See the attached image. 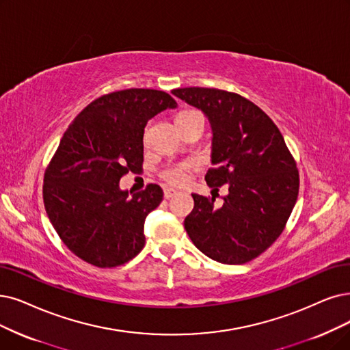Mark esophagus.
I'll use <instances>...</instances> for the list:
<instances>
[{
	"label": "esophagus",
	"mask_w": 350,
	"mask_h": 350,
	"mask_svg": "<svg viewBox=\"0 0 350 350\" xmlns=\"http://www.w3.org/2000/svg\"><path fill=\"white\" fill-rule=\"evenodd\" d=\"M175 195H176V191H175V189H172V188H163V197H165L166 200H170V198L175 197Z\"/></svg>",
	"instance_id": "34e87169"
}]
</instances>
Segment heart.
<instances>
[{
  "mask_svg": "<svg viewBox=\"0 0 350 350\" xmlns=\"http://www.w3.org/2000/svg\"><path fill=\"white\" fill-rule=\"evenodd\" d=\"M198 113L197 110H184L180 111V113L178 115L176 120L180 119V118H185V116H189V115H195ZM193 167V163L192 162H179V163H174V165H170L166 166L165 170L161 172V178L163 180H166L167 184L170 185H183L185 184V180L188 179V174L189 171Z\"/></svg>",
  "mask_w": 350,
  "mask_h": 350,
  "instance_id": "obj_1",
  "label": "heart"
}]
</instances>
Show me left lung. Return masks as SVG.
<instances>
[{
  "instance_id": "8db88e82",
  "label": "left lung",
  "mask_w": 350,
  "mask_h": 350,
  "mask_svg": "<svg viewBox=\"0 0 350 350\" xmlns=\"http://www.w3.org/2000/svg\"><path fill=\"white\" fill-rule=\"evenodd\" d=\"M172 94L201 109L213 129L208 187L227 185L221 206L192 193L185 230L201 253L218 262L244 264L283 232L299 195V171L274 122L245 97L205 88Z\"/></svg>"
}]
</instances>
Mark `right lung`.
<instances>
[{
    "mask_svg": "<svg viewBox=\"0 0 350 350\" xmlns=\"http://www.w3.org/2000/svg\"><path fill=\"white\" fill-rule=\"evenodd\" d=\"M176 106L165 92L126 89L93 100L68 124L46 170L43 200L55 232L83 261L110 269L141 253L145 218L163 192L149 184L129 197L119 180L142 167L148 120Z\"/></svg>",
    "mask_w": 350,
    "mask_h": 350,
    "instance_id": "right-lung-1",
    "label": "right lung"
}]
</instances>
